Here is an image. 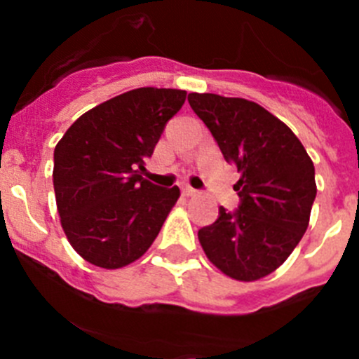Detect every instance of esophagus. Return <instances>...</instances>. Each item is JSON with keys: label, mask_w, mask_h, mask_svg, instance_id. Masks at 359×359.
<instances>
[{"label": "esophagus", "mask_w": 359, "mask_h": 359, "mask_svg": "<svg viewBox=\"0 0 359 359\" xmlns=\"http://www.w3.org/2000/svg\"><path fill=\"white\" fill-rule=\"evenodd\" d=\"M183 194H185L187 198H190V196H196V194H198V190L187 185V187H183Z\"/></svg>", "instance_id": "obj_1"}]
</instances>
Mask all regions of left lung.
I'll use <instances>...</instances> for the list:
<instances>
[{
    "mask_svg": "<svg viewBox=\"0 0 359 359\" xmlns=\"http://www.w3.org/2000/svg\"><path fill=\"white\" fill-rule=\"evenodd\" d=\"M189 104L241 172L233 185L239 208L219 207V217L198 231L199 243L224 275L259 280L306 233L316 198L315 165L294 133L259 104L214 93H190Z\"/></svg>",
    "mask_w": 359,
    "mask_h": 359,
    "instance_id": "1",
    "label": "left lung"
}]
</instances>
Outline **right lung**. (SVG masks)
I'll return each instance as SVG.
<instances>
[{"instance_id": "obj_1", "label": "right lung", "mask_w": 359, "mask_h": 359, "mask_svg": "<svg viewBox=\"0 0 359 359\" xmlns=\"http://www.w3.org/2000/svg\"><path fill=\"white\" fill-rule=\"evenodd\" d=\"M187 91L138 88L72 123L53 151V189L73 250L98 268L131 264L149 250L180 198L140 170Z\"/></svg>"}]
</instances>
